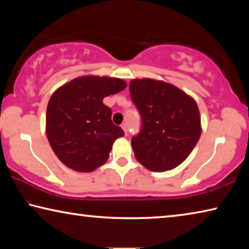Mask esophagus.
<instances>
[{
    "instance_id": "esophagus-1",
    "label": "esophagus",
    "mask_w": 249,
    "mask_h": 249,
    "mask_svg": "<svg viewBox=\"0 0 249 249\" xmlns=\"http://www.w3.org/2000/svg\"><path fill=\"white\" fill-rule=\"evenodd\" d=\"M122 128H123V130H124V133L125 134H127V132H128V127H127V124H122Z\"/></svg>"
}]
</instances>
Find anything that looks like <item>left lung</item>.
Listing matches in <instances>:
<instances>
[{
  "label": "left lung",
  "instance_id": "obj_1",
  "mask_svg": "<svg viewBox=\"0 0 249 249\" xmlns=\"http://www.w3.org/2000/svg\"><path fill=\"white\" fill-rule=\"evenodd\" d=\"M129 92L142 122L141 130L130 141L135 157L149 170L174 169L200 138L196 101L175 86L151 79L132 80Z\"/></svg>",
  "mask_w": 249,
  "mask_h": 249
}]
</instances>
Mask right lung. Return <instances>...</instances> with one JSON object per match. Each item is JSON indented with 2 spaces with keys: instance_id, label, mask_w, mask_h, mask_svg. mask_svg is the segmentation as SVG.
Instances as JSON below:
<instances>
[{
  "instance_id": "obj_1",
  "label": "right lung",
  "mask_w": 249,
  "mask_h": 249,
  "mask_svg": "<svg viewBox=\"0 0 249 249\" xmlns=\"http://www.w3.org/2000/svg\"><path fill=\"white\" fill-rule=\"evenodd\" d=\"M125 88L121 79L81 77L52 95L46 134L53 153L67 167L90 172L107 161L113 142L124 132L113 124L112 109L103 99Z\"/></svg>"
}]
</instances>
